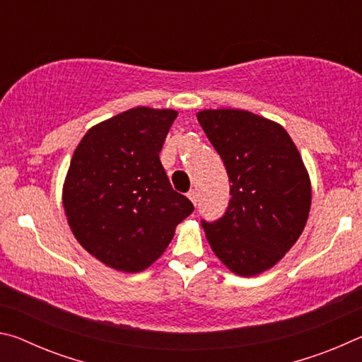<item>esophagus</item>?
I'll use <instances>...</instances> for the list:
<instances>
[{
	"label": "esophagus",
	"mask_w": 362,
	"mask_h": 362,
	"mask_svg": "<svg viewBox=\"0 0 362 362\" xmlns=\"http://www.w3.org/2000/svg\"><path fill=\"white\" fill-rule=\"evenodd\" d=\"M188 198H189V201H192V203L196 206V203H198V192H196V189H189V192H188Z\"/></svg>",
	"instance_id": "34e87169"
}]
</instances>
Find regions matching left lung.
<instances>
[{"mask_svg": "<svg viewBox=\"0 0 362 362\" xmlns=\"http://www.w3.org/2000/svg\"><path fill=\"white\" fill-rule=\"evenodd\" d=\"M196 118L231 182L223 217L201 225L226 268L255 276L276 265L302 235L311 206L310 175L278 122L235 108L203 110Z\"/></svg>", "mask_w": 362, "mask_h": 362, "instance_id": "left-lung-1", "label": "left lung"}]
</instances>
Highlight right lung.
<instances>
[{
	"mask_svg": "<svg viewBox=\"0 0 362 362\" xmlns=\"http://www.w3.org/2000/svg\"><path fill=\"white\" fill-rule=\"evenodd\" d=\"M175 110L136 107L90 127L78 144L62 201L78 243L107 267L139 273L163 255L193 212L159 151Z\"/></svg>",
	"mask_w": 362,
	"mask_h": 362,
	"instance_id": "1",
	"label": "right lung"
}]
</instances>
